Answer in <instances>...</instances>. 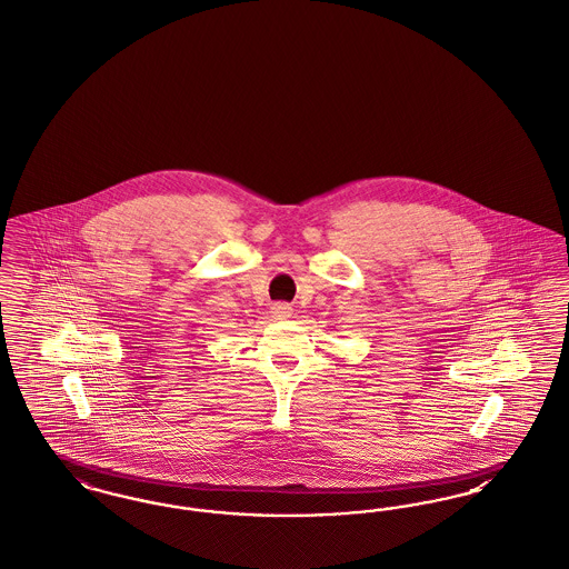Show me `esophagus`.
<instances>
[{"label":"esophagus","mask_w":569,"mask_h":569,"mask_svg":"<svg viewBox=\"0 0 569 569\" xmlns=\"http://www.w3.org/2000/svg\"><path fill=\"white\" fill-rule=\"evenodd\" d=\"M271 313H273L274 319L292 318V307L286 305V302H274L271 307Z\"/></svg>","instance_id":"1"}]
</instances>
